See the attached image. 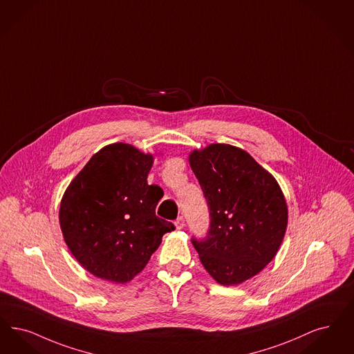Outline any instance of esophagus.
<instances>
[{
	"instance_id": "1",
	"label": "esophagus",
	"mask_w": 354,
	"mask_h": 354,
	"mask_svg": "<svg viewBox=\"0 0 354 354\" xmlns=\"http://www.w3.org/2000/svg\"><path fill=\"white\" fill-rule=\"evenodd\" d=\"M175 227L178 230H180V229H183L184 227V218L180 216V217H178L176 218V221H175Z\"/></svg>"
}]
</instances>
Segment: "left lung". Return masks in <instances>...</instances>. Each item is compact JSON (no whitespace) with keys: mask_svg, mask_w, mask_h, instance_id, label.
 I'll use <instances>...</instances> for the list:
<instances>
[{"mask_svg":"<svg viewBox=\"0 0 354 354\" xmlns=\"http://www.w3.org/2000/svg\"><path fill=\"white\" fill-rule=\"evenodd\" d=\"M207 198L211 229L192 239L213 279L236 286L265 269L282 245L288 209L277 179L253 156L227 143H211L188 156Z\"/></svg>","mask_w":354,"mask_h":354,"instance_id":"8db88e82","label":"left lung"}]
</instances>
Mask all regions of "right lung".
Returning a JSON list of instances; mask_svg holds the SVG:
<instances>
[{"label": "right lung", "instance_id": "right-lung-1", "mask_svg": "<svg viewBox=\"0 0 354 354\" xmlns=\"http://www.w3.org/2000/svg\"><path fill=\"white\" fill-rule=\"evenodd\" d=\"M154 156L129 143L102 147L67 187L59 224L72 255L100 279L130 282L172 223L156 217L160 194L147 184Z\"/></svg>", "mask_w": 354, "mask_h": 354}]
</instances>
